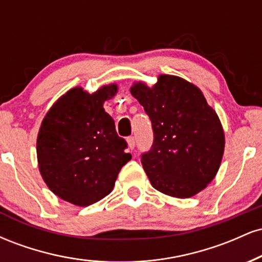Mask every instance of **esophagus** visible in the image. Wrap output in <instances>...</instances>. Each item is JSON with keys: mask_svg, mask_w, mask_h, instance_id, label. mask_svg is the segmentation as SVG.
<instances>
[{"mask_svg": "<svg viewBox=\"0 0 262 262\" xmlns=\"http://www.w3.org/2000/svg\"><path fill=\"white\" fill-rule=\"evenodd\" d=\"M127 143H128L129 149L133 150L134 146H135V139H134V137H128V138H127Z\"/></svg>", "mask_w": 262, "mask_h": 262, "instance_id": "34e87169", "label": "esophagus"}]
</instances>
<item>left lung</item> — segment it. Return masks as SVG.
<instances>
[{
  "mask_svg": "<svg viewBox=\"0 0 262 262\" xmlns=\"http://www.w3.org/2000/svg\"><path fill=\"white\" fill-rule=\"evenodd\" d=\"M130 93L151 119L154 143L141 164L152 187L171 197L196 196L217 175L224 154L218 114L196 85L173 75H159L151 87L138 81Z\"/></svg>",
  "mask_w": 262,
  "mask_h": 262,
  "instance_id": "obj_1",
  "label": "left lung"
}]
</instances>
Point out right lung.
I'll return each mask as SVG.
<instances>
[{
	"label": "right lung",
	"instance_id": "right-lung-1",
	"mask_svg": "<svg viewBox=\"0 0 262 262\" xmlns=\"http://www.w3.org/2000/svg\"><path fill=\"white\" fill-rule=\"evenodd\" d=\"M117 83L89 93L77 86L45 114L37 138L39 172L54 194L79 207L112 192L119 171L132 159L112 117L103 108Z\"/></svg>",
	"mask_w": 262,
	"mask_h": 262
}]
</instances>
